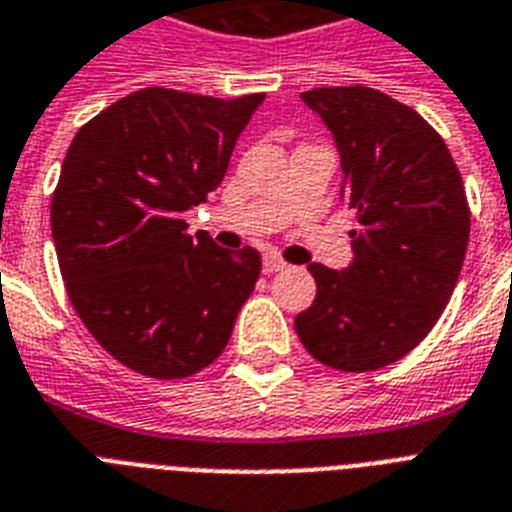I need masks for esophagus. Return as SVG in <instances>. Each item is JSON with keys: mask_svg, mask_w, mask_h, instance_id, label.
<instances>
[{"mask_svg": "<svg viewBox=\"0 0 512 512\" xmlns=\"http://www.w3.org/2000/svg\"><path fill=\"white\" fill-rule=\"evenodd\" d=\"M286 268V263L284 260H281V257H276V255H265L263 257V270L265 273H276V270H284Z\"/></svg>", "mask_w": 512, "mask_h": 512, "instance_id": "34e87169", "label": "esophagus"}]
</instances>
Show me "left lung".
Wrapping results in <instances>:
<instances>
[{"label":"left lung","instance_id":"obj_1","mask_svg":"<svg viewBox=\"0 0 512 512\" xmlns=\"http://www.w3.org/2000/svg\"><path fill=\"white\" fill-rule=\"evenodd\" d=\"M302 102L334 134L357 228L347 268H307L318 294L294 328L318 363L378 371L423 342L455 292L471 234L463 178L442 136L384 91L328 86Z\"/></svg>","mask_w":512,"mask_h":512}]
</instances>
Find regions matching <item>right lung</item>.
<instances>
[{"instance_id":"right-lung-1","label":"right lung","mask_w":512,"mask_h":512,"mask_svg":"<svg viewBox=\"0 0 512 512\" xmlns=\"http://www.w3.org/2000/svg\"><path fill=\"white\" fill-rule=\"evenodd\" d=\"M265 94L215 99L141 89L81 128L52 197L68 297L118 363L186 378L213 363L260 278L257 249L186 234V210L228 170Z\"/></svg>"}]
</instances>
